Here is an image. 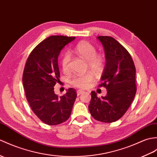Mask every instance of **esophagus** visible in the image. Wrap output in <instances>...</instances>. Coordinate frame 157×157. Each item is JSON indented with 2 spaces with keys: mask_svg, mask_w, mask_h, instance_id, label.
<instances>
[{
  "mask_svg": "<svg viewBox=\"0 0 157 157\" xmlns=\"http://www.w3.org/2000/svg\"><path fill=\"white\" fill-rule=\"evenodd\" d=\"M83 92V91H82V90H77V94H78V96H79V95H81V94H82Z\"/></svg>",
  "mask_w": 157,
  "mask_h": 157,
  "instance_id": "34e87169",
  "label": "esophagus"
}]
</instances>
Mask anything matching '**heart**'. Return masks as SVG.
<instances>
[{"label":"heart","mask_w":157,"mask_h":157,"mask_svg":"<svg viewBox=\"0 0 157 157\" xmlns=\"http://www.w3.org/2000/svg\"><path fill=\"white\" fill-rule=\"evenodd\" d=\"M74 52L80 57L87 61V68L90 69L96 75H100L104 72L105 67V58L101 54L97 53L96 47L88 41H83L78 43L75 47ZM70 56L68 53H64L61 59L62 70L67 73L70 70L69 64ZM94 76L92 72L88 71L84 74L73 76L70 79V83L75 87L86 89L94 80Z\"/></svg>","instance_id":"b5f03b06"}]
</instances>
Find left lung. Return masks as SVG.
Returning a JSON list of instances; mask_svg holds the SVG:
<instances>
[{
    "mask_svg": "<svg viewBox=\"0 0 157 157\" xmlns=\"http://www.w3.org/2000/svg\"><path fill=\"white\" fill-rule=\"evenodd\" d=\"M106 59L105 70L99 85L107 89L105 97L98 98L91 92L89 111L98 121L110 123L122 117L128 110L136 92V68L125 47L109 36H99Z\"/></svg>",
    "mask_w": 157,
    "mask_h": 157,
    "instance_id": "obj_1",
    "label": "left lung"
}]
</instances>
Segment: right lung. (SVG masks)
I'll list each match as a JSON object with an SVG mask.
<instances>
[{"label": "right lung", "mask_w": 157, "mask_h": 157, "mask_svg": "<svg viewBox=\"0 0 157 157\" xmlns=\"http://www.w3.org/2000/svg\"><path fill=\"white\" fill-rule=\"evenodd\" d=\"M75 38L50 36L33 49L25 65L23 83L26 98L35 114L48 125H57L68 120L77 97L74 88H69L62 96L54 92L60 78L58 56Z\"/></svg>", "instance_id": "obj_1"}]
</instances>
